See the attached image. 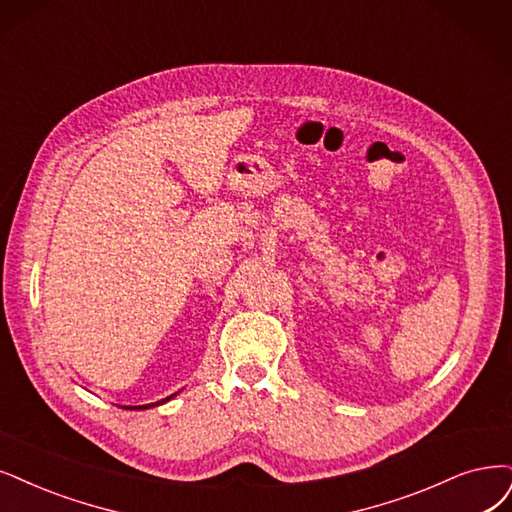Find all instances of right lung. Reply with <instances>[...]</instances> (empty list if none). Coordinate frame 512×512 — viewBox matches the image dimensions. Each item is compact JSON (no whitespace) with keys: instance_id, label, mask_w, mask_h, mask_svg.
<instances>
[{"instance_id":"obj_1","label":"right lung","mask_w":512,"mask_h":512,"mask_svg":"<svg viewBox=\"0 0 512 512\" xmlns=\"http://www.w3.org/2000/svg\"><path fill=\"white\" fill-rule=\"evenodd\" d=\"M175 394H177V392H175ZM175 394H170V396H166V399H162V401H158V403H151V405H135V407H122V409H149V407H158V405H162V403L173 399Z\"/></svg>"}]
</instances>
